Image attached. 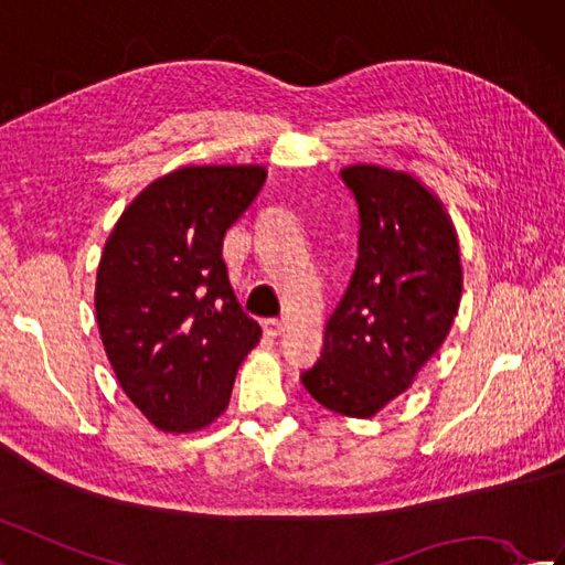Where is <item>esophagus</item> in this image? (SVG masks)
<instances>
[{"label":"esophagus","instance_id":"1","mask_svg":"<svg viewBox=\"0 0 565 565\" xmlns=\"http://www.w3.org/2000/svg\"><path fill=\"white\" fill-rule=\"evenodd\" d=\"M262 328H264L266 338H270V340H276V338H280V334H282V323H280L278 318H266L264 323H262Z\"/></svg>","mask_w":565,"mask_h":565}]
</instances>
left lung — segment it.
I'll use <instances>...</instances> for the list:
<instances>
[{
    "label": "left lung",
    "instance_id": "8db88e82",
    "mask_svg": "<svg viewBox=\"0 0 565 565\" xmlns=\"http://www.w3.org/2000/svg\"><path fill=\"white\" fill-rule=\"evenodd\" d=\"M340 175L359 206L356 270L301 383L334 414L371 418L411 387L449 334L463 287L459 239L414 175L369 163Z\"/></svg>",
    "mask_w": 565,
    "mask_h": 565
}]
</instances>
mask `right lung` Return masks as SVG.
Listing matches in <instances>:
<instances>
[{
  "label": "right lung",
  "instance_id": "add662e5",
  "mask_svg": "<svg viewBox=\"0 0 565 565\" xmlns=\"http://www.w3.org/2000/svg\"><path fill=\"white\" fill-rule=\"evenodd\" d=\"M264 182L262 166H185L137 194L106 239L99 334L118 385L159 430L216 420L262 338L227 280L223 237Z\"/></svg>",
  "mask_w": 565,
  "mask_h": 565
}]
</instances>
